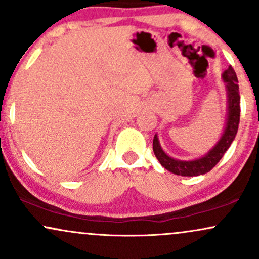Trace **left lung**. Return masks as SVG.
Masks as SVG:
<instances>
[{
  "label": "left lung",
  "instance_id": "1",
  "mask_svg": "<svg viewBox=\"0 0 259 259\" xmlns=\"http://www.w3.org/2000/svg\"><path fill=\"white\" fill-rule=\"evenodd\" d=\"M223 80L227 85L228 91V120L224 134L222 135L218 144L202 158L195 160H178L169 157L160 147L158 138L154 135L153 139V152L160 164L171 173L181 175V177H197L206 174L215 167L217 163L222 159L231 142L236 136L240 123V94L237 85V76L234 68L229 67L223 73Z\"/></svg>",
  "mask_w": 259,
  "mask_h": 259
}]
</instances>
